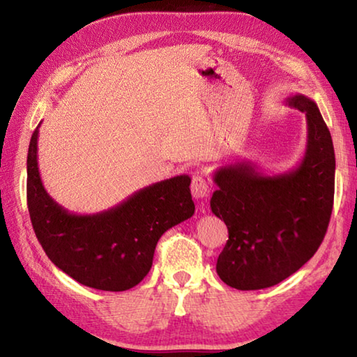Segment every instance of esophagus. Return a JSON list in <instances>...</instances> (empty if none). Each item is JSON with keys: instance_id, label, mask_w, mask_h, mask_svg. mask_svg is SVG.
<instances>
[{"instance_id": "34e87169", "label": "esophagus", "mask_w": 357, "mask_h": 357, "mask_svg": "<svg viewBox=\"0 0 357 357\" xmlns=\"http://www.w3.org/2000/svg\"><path fill=\"white\" fill-rule=\"evenodd\" d=\"M190 190H192L193 198H197V200H203V198H206L209 195L208 179L202 176V174H195L192 179Z\"/></svg>"}]
</instances>
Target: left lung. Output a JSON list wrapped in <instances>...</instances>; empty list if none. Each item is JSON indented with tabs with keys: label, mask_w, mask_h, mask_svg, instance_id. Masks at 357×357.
I'll return each mask as SVG.
<instances>
[{
	"label": "left lung",
	"mask_w": 357,
	"mask_h": 357,
	"mask_svg": "<svg viewBox=\"0 0 357 357\" xmlns=\"http://www.w3.org/2000/svg\"><path fill=\"white\" fill-rule=\"evenodd\" d=\"M287 104L305 113V153L296 168L264 174L250 160L222 165L213 174L211 209L225 222L228 241L217 274L236 289L274 287L315 255L334 204L335 154L318 105L304 94Z\"/></svg>",
	"instance_id": "1"
}]
</instances>
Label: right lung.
Listing matches in <instances>:
<instances>
[{"mask_svg":"<svg viewBox=\"0 0 357 357\" xmlns=\"http://www.w3.org/2000/svg\"><path fill=\"white\" fill-rule=\"evenodd\" d=\"M39 126L28 149L26 200L42 249L53 264L84 287L126 291L138 285L153 266L162 234L195 213L190 178L179 174L146 185L102 213H69L42 184Z\"/></svg>","mask_w":357,"mask_h":357,"instance_id":"1","label":"right lung"}]
</instances>
